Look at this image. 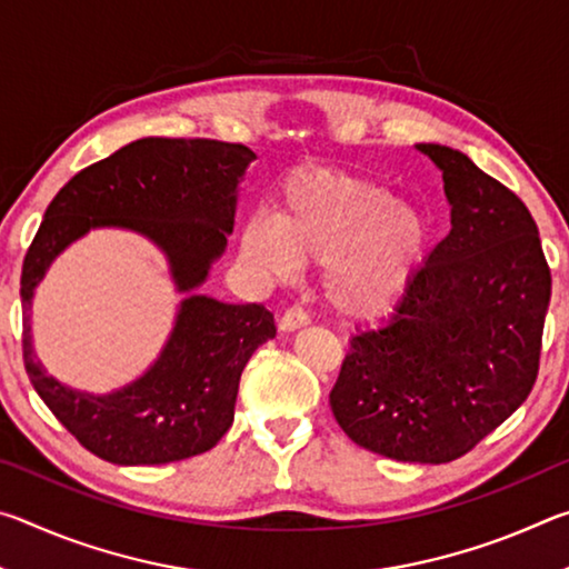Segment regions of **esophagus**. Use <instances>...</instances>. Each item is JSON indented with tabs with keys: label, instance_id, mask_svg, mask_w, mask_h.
Masks as SVG:
<instances>
[{
	"label": "esophagus",
	"instance_id": "1",
	"mask_svg": "<svg viewBox=\"0 0 569 569\" xmlns=\"http://www.w3.org/2000/svg\"><path fill=\"white\" fill-rule=\"evenodd\" d=\"M308 323H311V319H308V313L303 311V308L293 306V308H288L281 319H278V329H281L283 333H291L296 329H303V326H308Z\"/></svg>",
	"mask_w": 569,
	"mask_h": 569
}]
</instances>
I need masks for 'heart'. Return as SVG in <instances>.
<instances>
[{"label":"heart","instance_id":"heart-1","mask_svg":"<svg viewBox=\"0 0 569 569\" xmlns=\"http://www.w3.org/2000/svg\"><path fill=\"white\" fill-rule=\"evenodd\" d=\"M429 243V220L417 206L333 168L288 178L273 220L253 216L240 236L248 261L273 276L291 273L296 261L323 263L326 301L349 319L397 311L417 283Z\"/></svg>","mask_w":569,"mask_h":569}]
</instances>
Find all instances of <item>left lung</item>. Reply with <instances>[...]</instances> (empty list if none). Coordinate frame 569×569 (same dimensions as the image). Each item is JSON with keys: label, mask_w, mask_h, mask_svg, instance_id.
<instances>
[{"label": "left lung", "mask_w": 569, "mask_h": 569, "mask_svg": "<svg viewBox=\"0 0 569 569\" xmlns=\"http://www.w3.org/2000/svg\"><path fill=\"white\" fill-rule=\"evenodd\" d=\"M441 170L449 236L411 293L351 339L331 409L356 445L445 465L522 407L535 387L552 276L527 206L465 152L419 142Z\"/></svg>", "instance_id": "left-lung-1"}]
</instances>
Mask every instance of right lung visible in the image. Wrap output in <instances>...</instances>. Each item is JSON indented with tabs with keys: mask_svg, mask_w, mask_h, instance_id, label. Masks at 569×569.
<instances>
[{
	"mask_svg": "<svg viewBox=\"0 0 569 569\" xmlns=\"http://www.w3.org/2000/svg\"><path fill=\"white\" fill-rule=\"evenodd\" d=\"M253 150L236 142L142 138L84 168L57 192L24 256V369L34 391L84 449L122 467L168 465L213 449L233 423L238 381L258 346L276 336L273 313L200 293L233 233L238 186ZM98 227L148 237L183 296L159 359L120 390L92 395L46 373L29 311L49 266Z\"/></svg>",
	"mask_w": 569,
	"mask_h": 569,
	"instance_id": "right-lung-1",
	"label": "right lung"
}]
</instances>
